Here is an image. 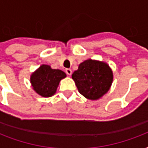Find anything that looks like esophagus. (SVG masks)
<instances>
[{
  "label": "esophagus",
  "instance_id": "1",
  "mask_svg": "<svg viewBox=\"0 0 148 148\" xmlns=\"http://www.w3.org/2000/svg\"><path fill=\"white\" fill-rule=\"evenodd\" d=\"M66 71V74H67V75H71L72 71L70 69V68H67V69H66V71Z\"/></svg>",
  "mask_w": 148,
  "mask_h": 148
}]
</instances>
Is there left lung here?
<instances>
[{
	"label": "left lung",
	"mask_w": 148,
	"mask_h": 148,
	"mask_svg": "<svg viewBox=\"0 0 148 148\" xmlns=\"http://www.w3.org/2000/svg\"><path fill=\"white\" fill-rule=\"evenodd\" d=\"M72 79L81 95L96 101L108 93L113 82V71L106 62L88 59L72 74Z\"/></svg>",
	"instance_id": "obj_1"
}]
</instances>
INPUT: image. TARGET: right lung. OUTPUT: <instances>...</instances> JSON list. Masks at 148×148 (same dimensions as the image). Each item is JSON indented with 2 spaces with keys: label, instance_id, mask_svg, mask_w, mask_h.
Returning <instances> with one entry per match:
<instances>
[{
  "label": "right lung",
  "instance_id": "obj_1",
  "mask_svg": "<svg viewBox=\"0 0 148 148\" xmlns=\"http://www.w3.org/2000/svg\"><path fill=\"white\" fill-rule=\"evenodd\" d=\"M67 74L59 69H52L50 65L42 64L33 72L30 77L33 90L41 97H49L55 95L60 81Z\"/></svg>",
  "mask_w": 148,
  "mask_h": 148
}]
</instances>
